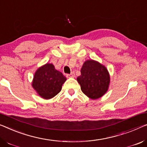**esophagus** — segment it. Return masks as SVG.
<instances>
[{"mask_svg":"<svg viewBox=\"0 0 147 147\" xmlns=\"http://www.w3.org/2000/svg\"><path fill=\"white\" fill-rule=\"evenodd\" d=\"M67 76L69 78H74V76H75V74H74V72H72V73L70 74H67Z\"/></svg>","mask_w":147,"mask_h":147,"instance_id":"obj_1","label":"esophagus"}]
</instances>
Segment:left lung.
<instances>
[{
	"mask_svg": "<svg viewBox=\"0 0 147 147\" xmlns=\"http://www.w3.org/2000/svg\"><path fill=\"white\" fill-rule=\"evenodd\" d=\"M77 81L81 90L92 100L101 98L108 90L110 75L107 68L94 60H87L82 65Z\"/></svg>",
	"mask_w": 147,
	"mask_h": 147,
	"instance_id": "left-lung-1",
	"label": "left lung"
}]
</instances>
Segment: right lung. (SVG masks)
I'll list each match as a JSON object with an SVG mask.
<instances>
[{
  "label": "right lung",
  "mask_w": 147,
  "mask_h": 147,
  "mask_svg": "<svg viewBox=\"0 0 147 147\" xmlns=\"http://www.w3.org/2000/svg\"><path fill=\"white\" fill-rule=\"evenodd\" d=\"M67 78L51 63H46L35 72L32 86L41 98L49 100L60 92Z\"/></svg>",
  "instance_id": "1"
}]
</instances>
